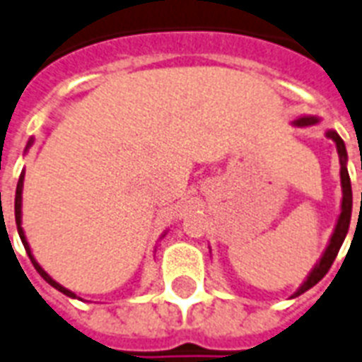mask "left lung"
<instances>
[{"label": "left lung", "mask_w": 362, "mask_h": 362, "mask_svg": "<svg viewBox=\"0 0 362 362\" xmlns=\"http://www.w3.org/2000/svg\"><path fill=\"white\" fill-rule=\"evenodd\" d=\"M320 122V117L317 115H301L297 117L291 124L293 127H313V124H318ZM326 138H330L334 144H336V151H338L339 157V178H341V205H339V216L336 221V226H334V232H332L330 240H328V245L322 251V255L317 261V264L310 269V272L307 274V278L303 280V284L297 288L293 293L290 296V299L301 296L307 290H310L315 284H318L324 278V274L330 270L334 259L338 255L339 247L344 243L345 235L349 232V222H351V211H353V192H351V180H349V173H347V149H345L344 140L339 138V134L336 130H326ZM361 209H362V194H361Z\"/></svg>", "instance_id": "1"}]
</instances>
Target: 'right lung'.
I'll return each mask as SVG.
<instances>
[{
	"instance_id": "obj_1",
	"label": "right lung",
	"mask_w": 362,
	"mask_h": 362,
	"mask_svg": "<svg viewBox=\"0 0 362 362\" xmlns=\"http://www.w3.org/2000/svg\"><path fill=\"white\" fill-rule=\"evenodd\" d=\"M32 144H34V138H30V140H28V144H26V147H24V153H26V151L30 149ZM23 186H24V170L21 173V178H18V182H17V194H15V222H17V232H18V235H21V242H23L24 249H26V253H28V257H30V261H32V264H34V269L38 270L40 276L44 278L45 282L49 284V286H53L55 290H59L61 293H65L66 297H72V299H76V293H74V291L66 290L65 286H61L59 282H55V280H53V278L49 276V274H47L44 269H42V264L36 261V257L32 255L30 243H28V240H26V234H24V230H23ZM165 234H167V232H163V235H160V238H165Z\"/></svg>"
}]
</instances>
